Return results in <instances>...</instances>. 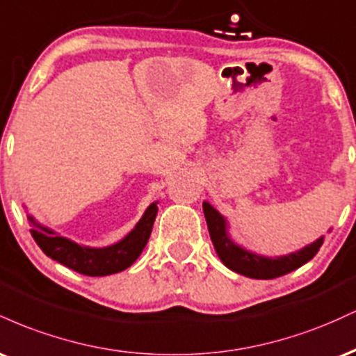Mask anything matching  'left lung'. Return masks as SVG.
I'll use <instances>...</instances> for the list:
<instances>
[{
    "instance_id": "1",
    "label": "left lung",
    "mask_w": 356,
    "mask_h": 356,
    "mask_svg": "<svg viewBox=\"0 0 356 356\" xmlns=\"http://www.w3.org/2000/svg\"><path fill=\"white\" fill-rule=\"evenodd\" d=\"M202 209L207 220V227H209L212 244H214L220 261L232 271L248 277H254V280H273V277H280L295 271L305 263H308L309 259H313V256L316 254L323 244V238H320L301 251L276 257V259L252 254V252L232 243L226 231V220L209 202H204Z\"/></svg>"
}]
</instances>
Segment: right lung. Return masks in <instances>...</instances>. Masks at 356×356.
I'll return each instance as SVG.
<instances>
[{"instance_id":"1","label":"right lung","mask_w":356,"mask_h":356,"mask_svg":"<svg viewBox=\"0 0 356 356\" xmlns=\"http://www.w3.org/2000/svg\"><path fill=\"white\" fill-rule=\"evenodd\" d=\"M157 211V204H150L145 214L138 220L136 229L129 232V236L120 243L102 249L80 246V244L36 222L31 216L28 220L31 226V236L48 257L58 261L63 266L70 268L80 275L107 276L132 266L134 261L140 256L150 238V232H152Z\"/></svg>"}]
</instances>
